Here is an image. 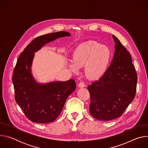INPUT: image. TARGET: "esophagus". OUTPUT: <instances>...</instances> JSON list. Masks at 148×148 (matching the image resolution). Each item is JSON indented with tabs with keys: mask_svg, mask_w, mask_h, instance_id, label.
<instances>
[{
	"mask_svg": "<svg viewBox=\"0 0 148 148\" xmlns=\"http://www.w3.org/2000/svg\"><path fill=\"white\" fill-rule=\"evenodd\" d=\"M86 86L85 84H84L83 82H79V83L78 84V87H84Z\"/></svg>",
	"mask_w": 148,
	"mask_h": 148,
	"instance_id": "34e87169",
	"label": "esophagus"
}]
</instances>
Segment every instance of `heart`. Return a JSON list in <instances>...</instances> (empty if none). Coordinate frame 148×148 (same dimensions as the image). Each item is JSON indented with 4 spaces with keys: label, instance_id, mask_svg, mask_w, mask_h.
<instances>
[{
    "label": "heart",
    "instance_id": "b5f03b06",
    "mask_svg": "<svg viewBox=\"0 0 148 148\" xmlns=\"http://www.w3.org/2000/svg\"><path fill=\"white\" fill-rule=\"evenodd\" d=\"M111 58V51L107 46L90 40L81 44L75 49L74 61L70 63L69 67L73 72L77 73L79 67L86 65V76L95 79L107 71Z\"/></svg>",
    "mask_w": 148,
    "mask_h": 148
}]
</instances>
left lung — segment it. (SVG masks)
<instances>
[{"instance_id":"8db88e82","label":"left lung","mask_w":148,"mask_h":148,"mask_svg":"<svg viewBox=\"0 0 148 148\" xmlns=\"http://www.w3.org/2000/svg\"><path fill=\"white\" fill-rule=\"evenodd\" d=\"M115 53L109 67L88 86L90 112L95 119L110 121L121 116L134 100L138 77L130 53L114 35Z\"/></svg>"}]
</instances>
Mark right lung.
Segmentation results:
<instances>
[{
  "instance_id": "right-lung-1",
  "label": "right lung",
  "mask_w": 148,
  "mask_h": 148,
  "mask_svg": "<svg viewBox=\"0 0 148 148\" xmlns=\"http://www.w3.org/2000/svg\"><path fill=\"white\" fill-rule=\"evenodd\" d=\"M70 36L69 33L61 31L38 36L30 42L18 58L12 76L14 98L26 116L33 122L54 121L62 111L68 97L76 88L75 81L72 79L40 84L31 74L35 51L50 41Z\"/></svg>"
}]
</instances>
